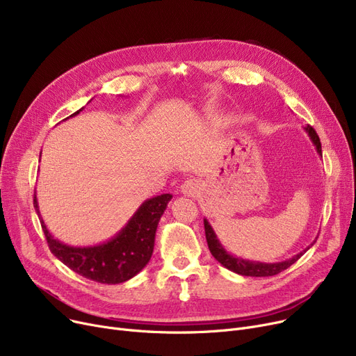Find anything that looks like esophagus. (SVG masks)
<instances>
[{"mask_svg":"<svg viewBox=\"0 0 356 356\" xmlns=\"http://www.w3.org/2000/svg\"><path fill=\"white\" fill-rule=\"evenodd\" d=\"M202 191V183L199 179H189L186 180L181 188H180V192L184 195V196H189V197H195L199 192Z\"/></svg>","mask_w":356,"mask_h":356,"instance_id":"esophagus-1","label":"esophagus"}]
</instances>
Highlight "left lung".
I'll return each instance as SVG.
<instances>
[{
	"label": "left lung",
	"mask_w": 356,
	"mask_h": 356,
	"mask_svg": "<svg viewBox=\"0 0 356 356\" xmlns=\"http://www.w3.org/2000/svg\"><path fill=\"white\" fill-rule=\"evenodd\" d=\"M305 131L307 133L310 141L313 143L316 152L319 156H322V144L319 140V136L316 134V131L310 127L306 125ZM204 223V234H207V241H208V247L211 254L215 257V259L218 263H220L223 267L228 268L232 273H236L239 275H245V277H270V275H275L278 273L284 271L286 268H289L291 264H294L296 261L300 258L313 244L316 242V239L312 242L310 247H307L305 251L298 252L297 255L286 259V261H280V263H259V261H250V259H244L241 257L232 255L231 252H228L220 244V241L218 239V235L215 234L212 225L209 223V220L204 218L203 219Z\"/></svg>",
	"instance_id": "8db88e82"
}]
</instances>
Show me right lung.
I'll list each match as a JSON object with an SVG mask.
<instances>
[{"mask_svg": "<svg viewBox=\"0 0 356 356\" xmlns=\"http://www.w3.org/2000/svg\"><path fill=\"white\" fill-rule=\"evenodd\" d=\"M82 109L83 108L70 117L78 115ZM172 197L170 193H163L144 200L118 234L101 244L88 247L67 245L54 238L40 215L35 195L34 208L39 215L49 248L56 258L74 273L93 282L120 284L136 277L148 264L154 250L159 220Z\"/></svg>", "mask_w": 356, "mask_h": 356, "instance_id": "obj_1", "label": "right lung"}]
</instances>
